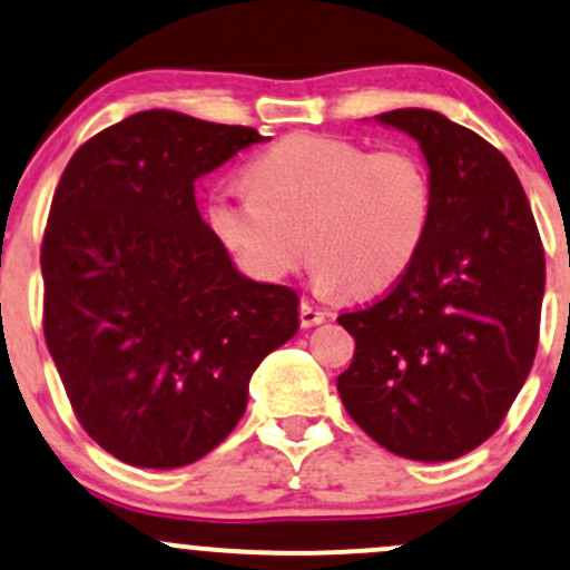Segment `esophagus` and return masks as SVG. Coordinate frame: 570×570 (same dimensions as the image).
I'll return each instance as SVG.
<instances>
[{"label": "esophagus", "instance_id": "34e87169", "mask_svg": "<svg viewBox=\"0 0 570 570\" xmlns=\"http://www.w3.org/2000/svg\"><path fill=\"white\" fill-rule=\"evenodd\" d=\"M328 317L323 309H317V306H312L309 302H302V309H298V320H302L304 328H312V325H320L323 320Z\"/></svg>", "mask_w": 570, "mask_h": 570}]
</instances>
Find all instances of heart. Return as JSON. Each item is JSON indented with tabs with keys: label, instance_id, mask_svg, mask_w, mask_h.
<instances>
[{
	"label": "heart",
	"instance_id": "1",
	"mask_svg": "<svg viewBox=\"0 0 570 570\" xmlns=\"http://www.w3.org/2000/svg\"><path fill=\"white\" fill-rule=\"evenodd\" d=\"M247 194H215L207 223L236 264L277 283L315 261L323 291L374 296L399 283L423 247L433 180L412 147L291 134L253 158Z\"/></svg>",
	"mask_w": 570,
	"mask_h": 570
}]
</instances>
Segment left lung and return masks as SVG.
Returning a JSON list of instances; mask_svg holds the SVG:
<instances>
[{
  "label": "left lung",
  "mask_w": 570,
  "mask_h": 570,
  "mask_svg": "<svg viewBox=\"0 0 570 570\" xmlns=\"http://www.w3.org/2000/svg\"><path fill=\"white\" fill-rule=\"evenodd\" d=\"M376 120L420 142L433 217L387 296L338 315L355 355L336 387L376 444L441 463L488 441L525 385L539 347L543 247L525 190L488 139L420 107Z\"/></svg>",
  "instance_id": "obj_1"
}]
</instances>
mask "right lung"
Listing matches in <instances>:
<instances>
[{
  "label": "right lung",
  "instance_id": "add662e5",
  "mask_svg": "<svg viewBox=\"0 0 570 570\" xmlns=\"http://www.w3.org/2000/svg\"><path fill=\"white\" fill-rule=\"evenodd\" d=\"M250 126L145 110L63 169L42 236V328L80 425L139 469L213 452L258 363L298 331L293 287L247 279L194 183L261 142Z\"/></svg>",
  "mask_w": 570,
  "mask_h": 570
}]
</instances>
